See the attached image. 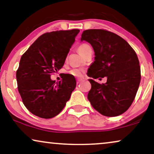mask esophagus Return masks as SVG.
Returning <instances> with one entry per match:
<instances>
[{
  "instance_id": "1",
  "label": "esophagus",
  "mask_w": 154,
  "mask_h": 154,
  "mask_svg": "<svg viewBox=\"0 0 154 154\" xmlns=\"http://www.w3.org/2000/svg\"><path fill=\"white\" fill-rule=\"evenodd\" d=\"M81 81H83V79H77V83H78V84L81 83Z\"/></svg>"
}]
</instances>
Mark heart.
I'll return each instance as SVG.
<instances>
[{"label": "heart", "instance_id": "1", "mask_svg": "<svg viewBox=\"0 0 154 154\" xmlns=\"http://www.w3.org/2000/svg\"><path fill=\"white\" fill-rule=\"evenodd\" d=\"M90 48H90V46L89 45H88V44H82V45H81L79 48H78V51H79V53L82 55L84 52H85L86 50L88 49H90ZM69 73H70L71 75H73V76L80 78L83 76L84 71L81 69H74L70 71Z\"/></svg>", "mask_w": 154, "mask_h": 154}]
</instances>
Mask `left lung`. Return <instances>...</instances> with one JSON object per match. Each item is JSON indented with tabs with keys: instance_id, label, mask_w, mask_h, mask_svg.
Segmentation results:
<instances>
[{
	"instance_id": "obj_1",
	"label": "left lung",
	"mask_w": 154,
	"mask_h": 154,
	"mask_svg": "<svg viewBox=\"0 0 154 154\" xmlns=\"http://www.w3.org/2000/svg\"><path fill=\"white\" fill-rule=\"evenodd\" d=\"M81 41L92 45L95 56L88 69V76L107 79L103 84L89 79L92 88L88 98L90 104L105 116H117L125 112L133 102L140 83L136 52L121 36L103 29L84 31Z\"/></svg>"
}]
</instances>
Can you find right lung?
Here are the masks:
<instances>
[{
    "instance_id": "add662e5",
    "label": "right lung",
    "mask_w": 154,
    "mask_h": 154,
    "mask_svg": "<svg viewBox=\"0 0 154 154\" xmlns=\"http://www.w3.org/2000/svg\"><path fill=\"white\" fill-rule=\"evenodd\" d=\"M79 29L56 31L41 35L21 57L16 78L18 91L26 109L42 119L60 113L76 86L75 77L66 74L55 82L50 73L62 69Z\"/></svg>"
}]
</instances>
